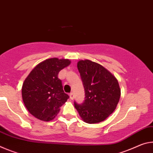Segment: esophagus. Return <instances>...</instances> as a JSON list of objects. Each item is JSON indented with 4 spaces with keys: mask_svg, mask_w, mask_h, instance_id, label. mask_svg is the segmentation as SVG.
<instances>
[{
    "mask_svg": "<svg viewBox=\"0 0 153 153\" xmlns=\"http://www.w3.org/2000/svg\"><path fill=\"white\" fill-rule=\"evenodd\" d=\"M70 98H71V100H73V98H74V94L72 92H71V93L70 94Z\"/></svg>",
    "mask_w": 153,
    "mask_h": 153,
    "instance_id": "1",
    "label": "esophagus"
}]
</instances>
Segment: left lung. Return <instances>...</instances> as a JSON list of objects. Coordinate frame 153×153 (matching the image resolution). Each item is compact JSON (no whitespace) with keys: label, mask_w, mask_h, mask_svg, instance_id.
Instances as JSON below:
<instances>
[{"label":"left lung","mask_w":153,"mask_h":153,"mask_svg":"<svg viewBox=\"0 0 153 153\" xmlns=\"http://www.w3.org/2000/svg\"><path fill=\"white\" fill-rule=\"evenodd\" d=\"M77 68L85 89V100L74 107L84 122L104 121L116 109L121 97L117 79L102 65L89 59L79 60Z\"/></svg>","instance_id":"1"}]
</instances>
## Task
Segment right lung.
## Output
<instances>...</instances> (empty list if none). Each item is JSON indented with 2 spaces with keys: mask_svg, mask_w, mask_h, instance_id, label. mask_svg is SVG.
Instances as JSON below:
<instances>
[{
  "mask_svg": "<svg viewBox=\"0 0 153 153\" xmlns=\"http://www.w3.org/2000/svg\"><path fill=\"white\" fill-rule=\"evenodd\" d=\"M71 63L68 59H45L37 64L25 79L22 99L27 111L36 119L43 121L53 120L69 98L57 76Z\"/></svg>",
  "mask_w": 153,
  "mask_h": 153,
  "instance_id": "add662e5",
  "label": "right lung"
}]
</instances>
